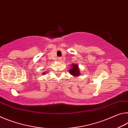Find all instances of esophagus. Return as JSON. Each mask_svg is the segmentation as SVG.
<instances>
[{"label": "esophagus", "mask_w": 128, "mask_h": 128, "mask_svg": "<svg viewBox=\"0 0 128 128\" xmlns=\"http://www.w3.org/2000/svg\"><path fill=\"white\" fill-rule=\"evenodd\" d=\"M62 60V59L61 58H59V59H58V61H59V62H61Z\"/></svg>", "instance_id": "34e87169"}]
</instances>
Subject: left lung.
<instances>
[{
    "mask_svg": "<svg viewBox=\"0 0 128 128\" xmlns=\"http://www.w3.org/2000/svg\"><path fill=\"white\" fill-rule=\"evenodd\" d=\"M70 68H69V72L74 77H78L81 74L80 68L77 64H72L70 65Z\"/></svg>",
    "mask_w": 128,
    "mask_h": 128,
    "instance_id": "obj_1",
    "label": "left lung"
}]
</instances>
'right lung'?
Returning a JSON list of instances; mask_svg holds the SVG:
<instances>
[{
	"label": "right lung",
	"mask_w": 128,
	"mask_h": 128,
	"mask_svg": "<svg viewBox=\"0 0 128 128\" xmlns=\"http://www.w3.org/2000/svg\"><path fill=\"white\" fill-rule=\"evenodd\" d=\"M45 73H46L45 72H43V73H42V74H43H43H45Z\"/></svg>",
	"instance_id": "1"
}]
</instances>
